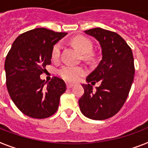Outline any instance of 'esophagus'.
Instances as JSON below:
<instances>
[{
	"label": "esophagus",
	"mask_w": 148,
	"mask_h": 148,
	"mask_svg": "<svg viewBox=\"0 0 148 148\" xmlns=\"http://www.w3.org/2000/svg\"><path fill=\"white\" fill-rule=\"evenodd\" d=\"M73 86H74V85H73V84H71V83H66V87H67L68 88H72Z\"/></svg>",
	"instance_id": "34e87169"
}]
</instances>
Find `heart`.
<instances>
[{"label":"heart","instance_id":"b5f03b06","mask_svg":"<svg viewBox=\"0 0 148 148\" xmlns=\"http://www.w3.org/2000/svg\"><path fill=\"white\" fill-rule=\"evenodd\" d=\"M72 43L83 54L90 53L92 49V44L91 40L82 36H77L73 38ZM60 52H61V44L58 42L55 44L52 49L51 57L52 60L55 61L59 60L60 57ZM85 73H86V69L84 66L69 65V64L63 66L58 71V74L60 77L69 82H76L79 80L80 77L85 75Z\"/></svg>","mask_w":148,"mask_h":148}]
</instances>
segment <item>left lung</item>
<instances>
[{
  "mask_svg": "<svg viewBox=\"0 0 148 148\" xmlns=\"http://www.w3.org/2000/svg\"><path fill=\"white\" fill-rule=\"evenodd\" d=\"M98 40L102 60L82 85L84 94L78 100L82 113L88 119L104 120L121 110L130 93L135 67L132 49L117 33L102 28L85 30ZM100 81L97 90L89 83Z\"/></svg>",
  "mask_w": 148,
  "mask_h": 148,
  "instance_id": "left-lung-1",
  "label": "left lung"
}]
</instances>
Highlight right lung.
<instances>
[{"instance_id": "add662e5", "label": "right lung", "mask_w": 148, "mask_h": 148, "mask_svg": "<svg viewBox=\"0 0 148 148\" xmlns=\"http://www.w3.org/2000/svg\"><path fill=\"white\" fill-rule=\"evenodd\" d=\"M66 33L36 28L16 38L4 63L6 85L10 97L18 110L33 119H46L54 114L60 96L66 89L64 81L53 77L46 85L40 75L51 64L55 44Z\"/></svg>"}]
</instances>
